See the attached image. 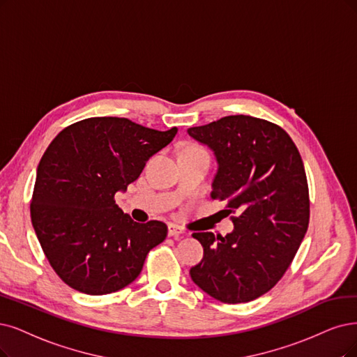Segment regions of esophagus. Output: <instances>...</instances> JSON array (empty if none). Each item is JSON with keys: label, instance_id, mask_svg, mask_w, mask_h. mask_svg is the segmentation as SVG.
Instances as JSON below:
<instances>
[{"label": "esophagus", "instance_id": "esophagus-1", "mask_svg": "<svg viewBox=\"0 0 357 357\" xmlns=\"http://www.w3.org/2000/svg\"><path fill=\"white\" fill-rule=\"evenodd\" d=\"M167 234H169V236H179V235L185 234V231H183V228H181L179 225H175V223H170V225L167 227Z\"/></svg>", "mask_w": 357, "mask_h": 357}]
</instances>
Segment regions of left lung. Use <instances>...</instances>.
<instances>
[{
  "instance_id": "1",
  "label": "left lung",
  "mask_w": 357,
  "mask_h": 357,
  "mask_svg": "<svg viewBox=\"0 0 357 357\" xmlns=\"http://www.w3.org/2000/svg\"><path fill=\"white\" fill-rule=\"evenodd\" d=\"M188 134L213 150L218 172L210 195L235 215L225 236L192 234L204 256L190 275L222 303L252 301L282 278L305 238L310 215L305 165L281 126L253 116H225Z\"/></svg>"
}]
</instances>
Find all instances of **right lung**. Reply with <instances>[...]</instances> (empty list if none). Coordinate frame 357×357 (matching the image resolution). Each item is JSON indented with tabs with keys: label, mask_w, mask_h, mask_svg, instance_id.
Returning <instances> with one entry per match:
<instances>
[{
	"label": "right lung",
	"mask_w": 357,
	"mask_h": 357,
	"mask_svg": "<svg viewBox=\"0 0 357 357\" xmlns=\"http://www.w3.org/2000/svg\"><path fill=\"white\" fill-rule=\"evenodd\" d=\"M178 129L125 117H89L64 128L38 165L31 219L51 268L76 291L110 294L134 282L166 223H138L114 202Z\"/></svg>",
	"instance_id": "add662e5"
}]
</instances>
